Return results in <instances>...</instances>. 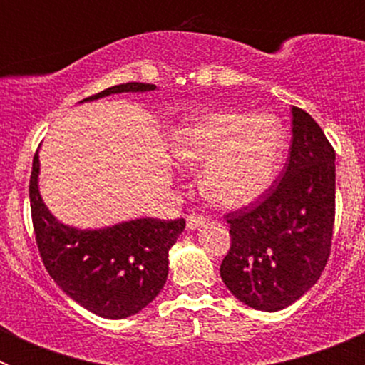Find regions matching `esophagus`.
<instances>
[{"mask_svg": "<svg viewBox=\"0 0 365 365\" xmlns=\"http://www.w3.org/2000/svg\"><path fill=\"white\" fill-rule=\"evenodd\" d=\"M205 221L206 219L202 217V215H199L193 212V214H190L188 217H186V228H188V230H195V228L202 227V225H205Z\"/></svg>", "mask_w": 365, "mask_h": 365, "instance_id": "obj_1", "label": "esophagus"}]
</instances>
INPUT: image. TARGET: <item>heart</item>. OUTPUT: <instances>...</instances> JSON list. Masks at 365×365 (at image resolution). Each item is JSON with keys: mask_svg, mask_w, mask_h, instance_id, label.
I'll list each match as a JSON object with an SVG mask.
<instances>
[{"mask_svg": "<svg viewBox=\"0 0 365 365\" xmlns=\"http://www.w3.org/2000/svg\"><path fill=\"white\" fill-rule=\"evenodd\" d=\"M173 153L190 166L205 164L199 186L212 205L241 208L272 185L283 153V130L270 115L206 113L177 133Z\"/></svg>", "mask_w": 365, "mask_h": 365, "instance_id": "b5f03b06", "label": "heart"}]
</instances>
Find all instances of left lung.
<instances>
[{
	"label": "left lung",
	"instance_id": "obj_1",
	"mask_svg": "<svg viewBox=\"0 0 365 365\" xmlns=\"http://www.w3.org/2000/svg\"><path fill=\"white\" fill-rule=\"evenodd\" d=\"M334 150L314 118L292 106L283 177L257 201L225 215L230 250L221 279L248 307H289L320 279L333 241Z\"/></svg>",
	"mask_w": 365,
	"mask_h": 365
}]
</instances>
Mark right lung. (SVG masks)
<instances>
[{
    "instance_id": "add662e5",
    "label": "right lung",
    "mask_w": 365,
    "mask_h": 365,
    "mask_svg": "<svg viewBox=\"0 0 365 365\" xmlns=\"http://www.w3.org/2000/svg\"><path fill=\"white\" fill-rule=\"evenodd\" d=\"M153 83L128 82L87 96L153 91ZM40 160H32L29 197L32 227L41 261L51 278L69 298L102 318H128L143 311L159 294L168 278V250L185 230L173 221L143 217L100 230H78L58 221L38 190Z\"/></svg>"
}]
</instances>
